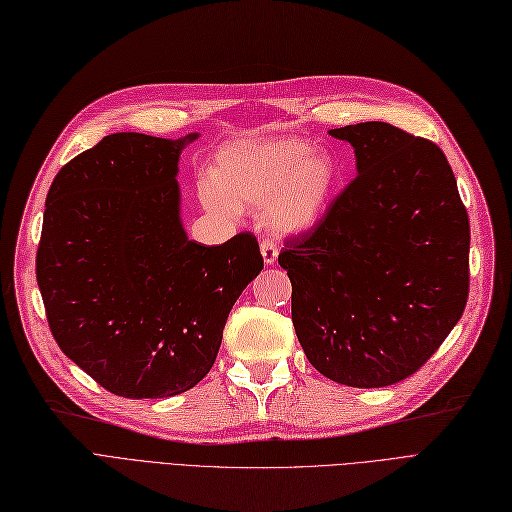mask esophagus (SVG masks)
Here are the masks:
<instances>
[{"instance_id":"34e87169","label":"esophagus","mask_w":512,"mask_h":512,"mask_svg":"<svg viewBox=\"0 0 512 512\" xmlns=\"http://www.w3.org/2000/svg\"><path fill=\"white\" fill-rule=\"evenodd\" d=\"M260 254H262L264 264H275L277 262V243L273 239H262Z\"/></svg>"}]
</instances>
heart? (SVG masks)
<instances>
[{"instance_id": "b5f03b06", "label": "heart", "mask_w": 512, "mask_h": 512, "mask_svg": "<svg viewBox=\"0 0 512 512\" xmlns=\"http://www.w3.org/2000/svg\"><path fill=\"white\" fill-rule=\"evenodd\" d=\"M337 180V161L324 150L288 137L252 139L220 150L216 184L201 186V201L224 218L269 209L277 233L303 235L324 218Z\"/></svg>"}]
</instances>
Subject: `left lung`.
<instances>
[{"instance_id":"1","label":"left lung","mask_w":512,"mask_h":512,"mask_svg":"<svg viewBox=\"0 0 512 512\" xmlns=\"http://www.w3.org/2000/svg\"><path fill=\"white\" fill-rule=\"evenodd\" d=\"M358 175L311 233L279 254L307 360L349 387L411 377L460 322L470 224L436 144L387 122L330 129Z\"/></svg>"}]
</instances>
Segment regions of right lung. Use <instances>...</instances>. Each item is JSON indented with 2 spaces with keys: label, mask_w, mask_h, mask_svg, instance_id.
Listing matches in <instances>:
<instances>
[{
  "label": "right lung",
  "mask_w": 512,
  "mask_h": 512,
  "mask_svg": "<svg viewBox=\"0 0 512 512\" xmlns=\"http://www.w3.org/2000/svg\"><path fill=\"white\" fill-rule=\"evenodd\" d=\"M199 139L114 133L52 182L35 275L63 354L122 398H169L214 366L222 330L262 271L258 241L207 248L180 216L178 163Z\"/></svg>",
  "instance_id": "add662e5"
}]
</instances>
